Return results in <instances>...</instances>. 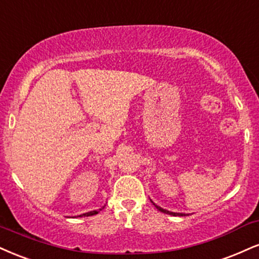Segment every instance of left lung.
I'll use <instances>...</instances> for the list:
<instances>
[{"label": "left lung", "instance_id": "left-lung-1", "mask_svg": "<svg viewBox=\"0 0 259 259\" xmlns=\"http://www.w3.org/2000/svg\"><path fill=\"white\" fill-rule=\"evenodd\" d=\"M151 201H152V200H151ZM152 202H153V201H152ZM153 205H154L155 207L158 208V210L160 211V212H164V213L171 214V216H181V217H182V216H187V213H181V212H171V211H169V210H165V208L160 207V206H158V205H157V204H154V202H153Z\"/></svg>", "mask_w": 259, "mask_h": 259}]
</instances>
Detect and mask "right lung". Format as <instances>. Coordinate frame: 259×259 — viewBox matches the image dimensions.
Masks as SVG:
<instances>
[{"instance_id": "right-lung-1", "label": "right lung", "mask_w": 259, "mask_h": 259, "mask_svg": "<svg viewBox=\"0 0 259 259\" xmlns=\"http://www.w3.org/2000/svg\"><path fill=\"white\" fill-rule=\"evenodd\" d=\"M101 210V208H100ZM99 211H90V212H87V213H83V214H79V216L77 217H88V216H94V214H98Z\"/></svg>"}]
</instances>
